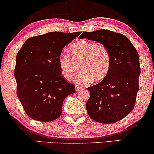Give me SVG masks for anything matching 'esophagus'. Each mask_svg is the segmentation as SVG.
I'll use <instances>...</instances> for the list:
<instances>
[{
	"label": "esophagus",
	"instance_id": "esophagus-1",
	"mask_svg": "<svg viewBox=\"0 0 154 154\" xmlns=\"http://www.w3.org/2000/svg\"><path fill=\"white\" fill-rule=\"evenodd\" d=\"M82 88V86H80V85H75V90H76V91H80Z\"/></svg>",
	"mask_w": 154,
	"mask_h": 154
}]
</instances>
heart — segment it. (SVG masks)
Returning <instances> with one entry per match:
<instances>
[{"label":"heart","instance_id":"b5f03b06","mask_svg":"<svg viewBox=\"0 0 154 154\" xmlns=\"http://www.w3.org/2000/svg\"><path fill=\"white\" fill-rule=\"evenodd\" d=\"M74 59L82 58L80 71L75 75V80L80 84H87L93 80H102L105 78L111 66V57L107 47L102 45L81 40L70 47ZM60 72L66 80L73 75V59L69 54L61 53L58 57Z\"/></svg>","mask_w":154,"mask_h":154}]
</instances>
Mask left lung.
<instances>
[{
	"mask_svg": "<svg viewBox=\"0 0 154 154\" xmlns=\"http://www.w3.org/2000/svg\"><path fill=\"white\" fill-rule=\"evenodd\" d=\"M79 38L102 44L111 57L110 69L105 78L88 88L91 94L85 104L88 114L102 124L121 121L134 108L139 90L137 51L127 37L108 30L83 32Z\"/></svg>",
	"mask_w": 154,
	"mask_h": 154,
	"instance_id": "obj_1",
	"label": "left lung"
}]
</instances>
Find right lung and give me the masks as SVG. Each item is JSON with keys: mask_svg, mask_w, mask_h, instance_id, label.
<instances>
[{"mask_svg": "<svg viewBox=\"0 0 154 154\" xmlns=\"http://www.w3.org/2000/svg\"><path fill=\"white\" fill-rule=\"evenodd\" d=\"M81 32H50L26 40L16 57L17 95L32 119L48 122L61 115L63 100L75 86L61 75L58 57Z\"/></svg>", "mask_w": 154, "mask_h": 154, "instance_id": "add662e5", "label": "right lung"}]
</instances>
